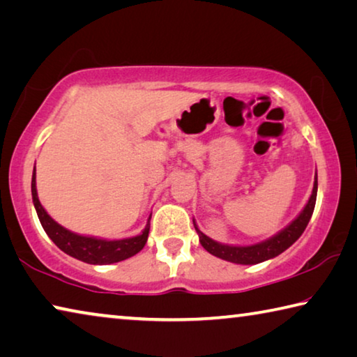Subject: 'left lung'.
Returning <instances> with one entry per match:
<instances>
[{
    "label": "left lung",
    "mask_w": 357,
    "mask_h": 357,
    "mask_svg": "<svg viewBox=\"0 0 357 357\" xmlns=\"http://www.w3.org/2000/svg\"><path fill=\"white\" fill-rule=\"evenodd\" d=\"M317 192H318V176L315 173V183H313L312 195L304 206V209L299 213V215L296 217L289 225L280 229L277 234H274L273 238L264 239L261 243H257L252 245H228V244L217 243V241L211 239L203 231H200V228L197 227L195 220H193V227L197 229L203 249L208 250L211 255L225 259V261H229V263H236V264H258L261 261H266V259H271L277 255H280L282 252H285L289 245H293L296 241L301 238V234L304 233L307 223L310 222L313 209H315Z\"/></svg>",
    "instance_id": "1"
}]
</instances>
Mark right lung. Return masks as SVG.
Here are the masks:
<instances>
[{
	"label": "right lung",
	"instance_id": "right-lung-1",
	"mask_svg": "<svg viewBox=\"0 0 357 357\" xmlns=\"http://www.w3.org/2000/svg\"><path fill=\"white\" fill-rule=\"evenodd\" d=\"M31 195H33L36 213H38V217L40 220V225L45 229L48 238H50L64 253L80 259V261L89 263V264L118 263V261H123V259H128L130 257L137 255V253L143 249L144 244H146L151 214L148 217L146 227H144L143 231L140 234H137V236L124 238V239H104L98 236H83V234L74 233L70 231V229L64 228L63 225H59L56 220H53L52 217L47 214V211L39 202L38 189H36V167L33 172V179H31Z\"/></svg>",
	"mask_w": 357,
	"mask_h": 357
}]
</instances>
